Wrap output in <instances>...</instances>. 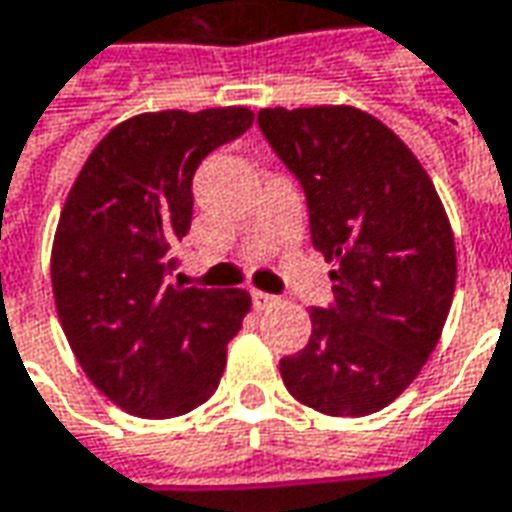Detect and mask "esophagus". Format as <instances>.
Segmentation results:
<instances>
[{
    "label": "esophagus",
    "mask_w": 512,
    "mask_h": 512,
    "mask_svg": "<svg viewBox=\"0 0 512 512\" xmlns=\"http://www.w3.org/2000/svg\"><path fill=\"white\" fill-rule=\"evenodd\" d=\"M250 298H253V307H256V310H267V307H273V304L279 301L276 296L262 293V290H253V293H250Z\"/></svg>",
    "instance_id": "34e87169"
}]
</instances>
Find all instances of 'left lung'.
I'll return each instance as SVG.
<instances>
[{
	"label": "left lung",
	"mask_w": 512,
	"mask_h": 512,
	"mask_svg": "<svg viewBox=\"0 0 512 512\" xmlns=\"http://www.w3.org/2000/svg\"><path fill=\"white\" fill-rule=\"evenodd\" d=\"M259 129L296 177L312 248L335 264V298L312 307L307 346L281 380L329 417L386 408L420 375L451 310L454 233L420 160L355 106L262 109Z\"/></svg>",
	"instance_id": "left-lung-1"
}]
</instances>
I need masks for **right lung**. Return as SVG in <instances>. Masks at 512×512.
<instances>
[{"instance_id": "obj_1", "label": "right lung", "mask_w": 512, "mask_h": 512, "mask_svg": "<svg viewBox=\"0 0 512 512\" xmlns=\"http://www.w3.org/2000/svg\"><path fill=\"white\" fill-rule=\"evenodd\" d=\"M250 123L245 106L123 120L64 202L50 264L58 321L89 380L137 417L202 406L250 310L245 290L171 284L194 216V174Z\"/></svg>"}]
</instances>
